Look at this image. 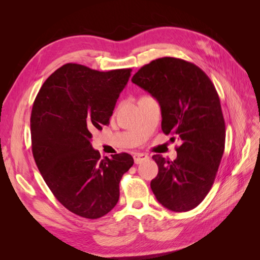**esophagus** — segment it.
<instances>
[{
    "label": "esophagus",
    "instance_id": "esophagus-1",
    "mask_svg": "<svg viewBox=\"0 0 260 260\" xmlns=\"http://www.w3.org/2000/svg\"><path fill=\"white\" fill-rule=\"evenodd\" d=\"M133 158H135L136 164H141L144 160L148 159V155L144 154V153H137V154H135V156H133Z\"/></svg>",
    "mask_w": 260,
    "mask_h": 260
}]
</instances>
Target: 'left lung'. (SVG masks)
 Segmentation results:
<instances>
[{"label": "left lung", "mask_w": 260, "mask_h": 260, "mask_svg": "<svg viewBox=\"0 0 260 260\" xmlns=\"http://www.w3.org/2000/svg\"><path fill=\"white\" fill-rule=\"evenodd\" d=\"M131 80L158 101L162 132L181 143L174 161L153 156L158 174L152 191L164 207L191 210L210 191L224 151L225 124L215 85L200 67L175 57L152 60Z\"/></svg>", "instance_id": "obj_1"}]
</instances>
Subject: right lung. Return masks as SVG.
<instances>
[{
	"instance_id": "obj_1",
	"label": "right lung",
	"mask_w": 260,
	"mask_h": 260,
	"mask_svg": "<svg viewBox=\"0 0 260 260\" xmlns=\"http://www.w3.org/2000/svg\"><path fill=\"white\" fill-rule=\"evenodd\" d=\"M131 68L99 72L62 65L45 80L31 111V146L56 200L74 214L98 219L119 200L120 180L133 165L127 153L102 158L92 132L109 123Z\"/></svg>"
}]
</instances>
